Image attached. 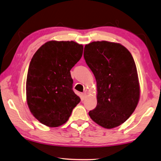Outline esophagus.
Segmentation results:
<instances>
[{
  "mask_svg": "<svg viewBox=\"0 0 161 161\" xmlns=\"http://www.w3.org/2000/svg\"><path fill=\"white\" fill-rule=\"evenodd\" d=\"M86 92H84V93H81V99H82V100H84V99L86 98Z\"/></svg>",
  "mask_w": 161,
  "mask_h": 161,
  "instance_id": "34e87169",
  "label": "esophagus"
}]
</instances>
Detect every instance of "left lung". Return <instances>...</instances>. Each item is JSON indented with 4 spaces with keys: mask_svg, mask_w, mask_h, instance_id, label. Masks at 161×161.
<instances>
[{
    "mask_svg": "<svg viewBox=\"0 0 161 161\" xmlns=\"http://www.w3.org/2000/svg\"><path fill=\"white\" fill-rule=\"evenodd\" d=\"M84 57L97 85V106L89 111L90 118L106 129L119 126L139 101V81L132 55L120 43L102 41L85 45Z\"/></svg>",
    "mask_w": 161,
    "mask_h": 161,
    "instance_id": "1",
    "label": "left lung"
}]
</instances>
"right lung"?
<instances>
[{"mask_svg": "<svg viewBox=\"0 0 161 161\" xmlns=\"http://www.w3.org/2000/svg\"><path fill=\"white\" fill-rule=\"evenodd\" d=\"M82 53L83 46L73 41H50L32 57L26 95L30 112L41 123L50 127L65 124L80 102L72 90L70 69Z\"/></svg>", "mask_w": 161, "mask_h": 161, "instance_id": "obj_1", "label": "right lung"}]
</instances>
